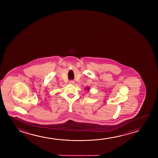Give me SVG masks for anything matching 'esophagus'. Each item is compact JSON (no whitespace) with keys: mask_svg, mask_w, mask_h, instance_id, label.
Listing matches in <instances>:
<instances>
[{"mask_svg":"<svg viewBox=\"0 0 158 158\" xmlns=\"http://www.w3.org/2000/svg\"><path fill=\"white\" fill-rule=\"evenodd\" d=\"M69 84H74V81H73V80H71V81H69Z\"/></svg>","mask_w":158,"mask_h":158,"instance_id":"obj_1","label":"esophagus"}]
</instances>
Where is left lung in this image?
<instances>
[{
  "mask_svg": "<svg viewBox=\"0 0 158 158\" xmlns=\"http://www.w3.org/2000/svg\"><path fill=\"white\" fill-rule=\"evenodd\" d=\"M85 89H87L88 91H89V87H87Z\"/></svg>",
  "mask_w": 158,
  "mask_h": 158,
  "instance_id": "obj_1",
  "label": "left lung"
}]
</instances>
